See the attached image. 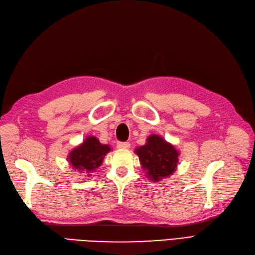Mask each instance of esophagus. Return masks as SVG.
Here are the masks:
<instances>
[{
	"instance_id": "34e87169",
	"label": "esophagus",
	"mask_w": 255,
	"mask_h": 255,
	"mask_svg": "<svg viewBox=\"0 0 255 255\" xmlns=\"http://www.w3.org/2000/svg\"><path fill=\"white\" fill-rule=\"evenodd\" d=\"M117 148H119V149H128V148H129V143L128 142H118L117 143Z\"/></svg>"
}]
</instances>
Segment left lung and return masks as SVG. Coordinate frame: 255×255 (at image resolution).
<instances>
[{
    "label": "left lung",
    "mask_w": 255,
    "mask_h": 255,
    "mask_svg": "<svg viewBox=\"0 0 255 255\" xmlns=\"http://www.w3.org/2000/svg\"><path fill=\"white\" fill-rule=\"evenodd\" d=\"M135 153L139 157L146 177L152 182H158L171 175L175 171L180 155L173 144L155 134L146 138L145 144L137 148Z\"/></svg>",
    "instance_id": "left-lung-1"
}]
</instances>
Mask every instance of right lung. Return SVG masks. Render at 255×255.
<instances>
[{"label":"right lung","mask_w":255,"mask_h":255,"mask_svg":"<svg viewBox=\"0 0 255 255\" xmlns=\"http://www.w3.org/2000/svg\"><path fill=\"white\" fill-rule=\"evenodd\" d=\"M111 151L109 144H102L95 136H88L68 155V160L75 170L90 175L101 166L104 156Z\"/></svg>","instance_id":"right-lung-1"}]
</instances>
